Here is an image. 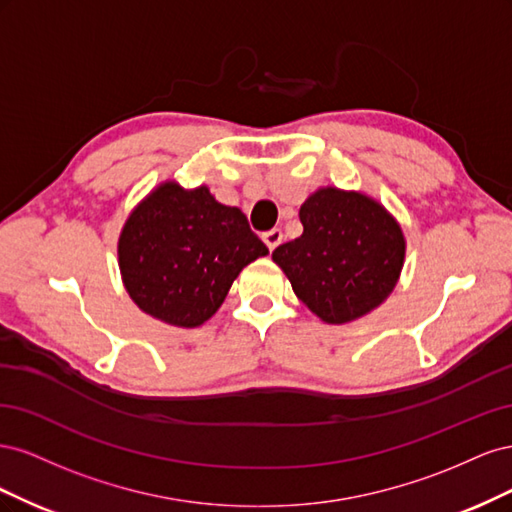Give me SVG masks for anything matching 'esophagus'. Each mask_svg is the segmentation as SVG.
<instances>
[{
  "mask_svg": "<svg viewBox=\"0 0 512 512\" xmlns=\"http://www.w3.org/2000/svg\"><path fill=\"white\" fill-rule=\"evenodd\" d=\"M282 239H284V235H282L280 228H271V230H267V232H262V241L267 243V247H269L271 252L275 250L277 245L282 243Z\"/></svg>",
  "mask_w": 512,
  "mask_h": 512,
  "instance_id": "esophagus-1",
  "label": "esophagus"
}]
</instances>
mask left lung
Listing matches in <instances>:
<instances>
[{
  "instance_id": "left-lung-1",
  "label": "left lung",
  "mask_w": 512,
  "mask_h": 512,
  "mask_svg": "<svg viewBox=\"0 0 512 512\" xmlns=\"http://www.w3.org/2000/svg\"><path fill=\"white\" fill-rule=\"evenodd\" d=\"M303 235L275 247L273 262L327 324L359 320L399 282L406 237L382 203L363 192L318 188L301 205Z\"/></svg>"
}]
</instances>
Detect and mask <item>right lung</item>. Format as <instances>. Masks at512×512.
I'll list each match as a JSON object with an SVG mask.
<instances>
[{
	"label": "right lung",
	"mask_w": 512,
	"mask_h": 512,
	"mask_svg": "<svg viewBox=\"0 0 512 512\" xmlns=\"http://www.w3.org/2000/svg\"><path fill=\"white\" fill-rule=\"evenodd\" d=\"M267 254L239 207L218 203L207 185L185 190L175 179L132 209L117 241L130 299L181 329L205 324L243 267Z\"/></svg>",
	"instance_id": "obj_1"
}]
</instances>
